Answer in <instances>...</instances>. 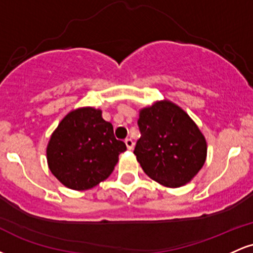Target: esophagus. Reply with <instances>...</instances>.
Masks as SVG:
<instances>
[{
    "instance_id": "obj_1",
    "label": "esophagus",
    "mask_w": 253,
    "mask_h": 253,
    "mask_svg": "<svg viewBox=\"0 0 253 253\" xmlns=\"http://www.w3.org/2000/svg\"><path fill=\"white\" fill-rule=\"evenodd\" d=\"M125 144H126L127 149L128 150H133V147H134V143H133L132 139H126V140H125Z\"/></svg>"
}]
</instances>
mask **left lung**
<instances>
[{
	"instance_id": "8db88e82",
	"label": "left lung",
	"mask_w": 253,
	"mask_h": 253,
	"mask_svg": "<svg viewBox=\"0 0 253 253\" xmlns=\"http://www.w3.org/2000/svg\"><path fill=\"white\" fill-rule=\"evenodd\" d=\"M141 136L134 155L144 172L168 188L189 183L205 165L207 141L195 121L172 101L139 109Z\"/></svg>"
}]
</instances>
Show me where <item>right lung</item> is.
Here are the masks:
<instances>
[{
  "mask_svg": "<svg viewBox=\"0 0 253 253\" xmlns=\"http://www.w3.org/2000/svg\"><path fill=\"white\" fill-rule=\"evenodd\" d=\"M126 151L117 140L113 125L95 107L72 109L52 132L46 147L48 169L72 190L91 189L107 179Z\"/></svg>",
  "mask_w": 253,
  "mask_h": 253,
  "instance_id": "1",
  "label": "right lung"
}]
</instances>
